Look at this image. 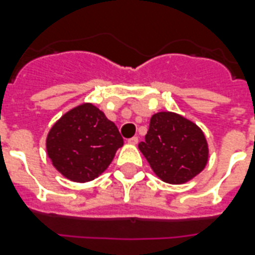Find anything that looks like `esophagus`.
Wrapping results in <instances>:
<instances>
[{"label": "esophagus", "mask_w": 255, "mask_h": 255, "mask_svg": "<svg viewBox=\"0 0 255 255\" xmlns=\"http://www.w3.org/2000/svg\"><path fill=\"white\" fill-rule=\"evenodd\" d=\"M128 143L132 144V145H136V144L139 143V137H137V136H133V137H131V139L128 140Z\"/></svg>", "instance_id": "esophagus-1"}]
</instances>
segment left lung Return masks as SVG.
I'll list each match as a JSON object with an SVG mask.
<instances>
[{
  "instance_id": "1",
  "label": "left lung",
  "mask_w": 255,
  "mask_h": 255,
  "mask_svg": "<svg viewBox=\"0 0 255 255\" xmlns=\"http://www.w3.org/2000/svg\"><path fill=\"white\" fill-rule=\"evenodd\" d=\"M139 149L160 180L185 184L201 173L209 160V147L197 124L180 114H153L145 141Z\"/></svg>"
}]
</instances>
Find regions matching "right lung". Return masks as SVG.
<instances>
[{
	"instance_id": "right-lung-1",
	"label": "right lung",
	"mask_w": 255,
	"mask_h": 255,
	"mask_svg": "<svg viewBox=\"0 0 255 255\" xmlns=\"http://www.w3.org/2000/svg\"><path fill=\"white\" fill-rule=\"evenodd\" d=\"M123 145L114 122L92 103L71 108L50 128L46 151L54 168L74 182H87L103 173Z\"/></svg>"
}]
</instances>
